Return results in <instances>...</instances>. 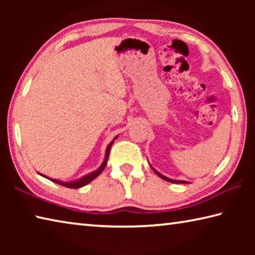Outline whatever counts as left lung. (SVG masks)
Returning <instances> with one entry per match:
<instances>
[{
  "mask_svg": "<svg viewBox=\"0 0 255 255\" xmlns=\"http://www.w3.org/2000/svg\"><path fill=\"white\" fill-rule=\"evenodd\" d=\"M152 169H153V167H152ZM154 170V169H153ZM154 172H155V173H156L158 176H159V178H161V179H163V180H165V181H169V182H171V183H187V182H185V181H179V180H172V179H169V178H166V176H164V175H162V174H159L158 173V172L157 171H155L154 170Z\"/></svg>",
  "mask_w": 255,
  "mask_h": 255,
  "instance_id": "1",
  "label": "left lung"
}]
</instances>
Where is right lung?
<instances>
[{
  "label": "right lung",
  "mask_w": 255,
  "mask_h": 255,
  "mask_svg": "<svg viewBox=\"0 0 255 255\" xmlns=\"http://www.w3.org/2000/svg\"><path fill=\"white\" fill-rule=\"evenodd\" d=\"M117 137H115V139ZM112 144H114V140L111 141V143L108 145V147H107V152H106V157H105V161H103V163H102V165L99 167V169L97 170V171H94V172H92V173H90V174H88V175H85V176H83V178L82 179H79V180H76V181H73V182H63V181H59V180H53V179H50V178H48L50 181H53V182H55V183H57V184H60V185H63V187H66V188H71V189H79V188H81V187H84V185H86L88 183H90L91 182V181H93L94 179L97 178V176L101 173V172L105 170V167H106V165H107V162H108V157H109V153H110V148H111V146H112ZM42 175V174H41ZM45 176V175H44ZM45 178H47V176H45Z\"/></svg>",
  "instance_id": "right-lung-1"
}]
</instances>
